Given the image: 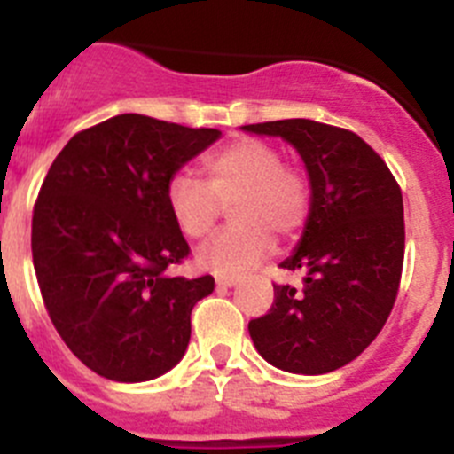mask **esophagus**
Returning <instances> with one entry per match:
<instances>
[{"label":"esophagus","instance_id":"1","mask_svg":"<svg viewBox=\"0 0 454 454\" xmlns=\"http://www.w3.org/2000/svg\"><path fill=\"white\" fill-rule=\"evenodd\" d=\"M236 282H239V277H236V275H218V277H215V284H218V286H223V288L234 286Z\"/></svg>","mask_w":454,"mask_h":454}]
</instances>
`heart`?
Here are the masks:
<instances>
[{"instance_id":"obj_1","label":"heart","mask_w":454,"mask_h":454,"mask_svg":"<svg viewBox=\"0 0 454 454\" xmlns=\"http://www.w3.org/2000/svg\"><path fill=\"white\" fill-rule=\"evenodd\" d=\"M282 161L279 147L246 136L204 156V182L188 172L168 179V211L192 240L211 234L231 204L236 224L200 250V266L214 272L246 270L272 250V234L293 239L304 230L314 202L311 182L302 168Z\"/></svg>"}]
</instances>
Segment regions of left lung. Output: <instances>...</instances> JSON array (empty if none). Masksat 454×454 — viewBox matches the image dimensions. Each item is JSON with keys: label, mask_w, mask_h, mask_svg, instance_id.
<instances>
[{"label": "left lung", "mask_w": 454, "mask_h": 454, "mask_svg": "<svg viewBox=\"0 0 454 454\" xmlns=\"http://www.w3.org/2000/svg\"><path fill=\"white\" fill-rule=\"evenodd\" d=\"M243 129L288 140L314 191L302 240L282 262L284 270L302 272V286L272 284V307L247 330L272 366L300 375L336 371L371 346L398 298L403 192L382 156L350 129L302 118Z\"/></svg>", "instance_id": "8db88e82"}]
</instances>
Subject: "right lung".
I'll list each match as a JSON object with an SVG mask.
<instances>
[{
	"label": "right lung",
	"mask_w": 454,
	"mask_h": 454,
	"mask_svg": "<svg viewBox=\"0 0 454 454\" xmlns=\"http://www.w3.org/2000/svg\"><path fill=\"white\" fill-rule=\"evenodd\" d=\"M218 129L124 114L67 140L40 186L31 254L56 332L90 371L145 382L177 366L214 277H172L191 254L166 184Z\"/></svg>",
	"instance_id": "right-lung-1"
}]
</instances>
